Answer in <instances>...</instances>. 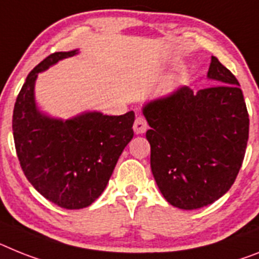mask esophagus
I'll return each mask as SVG.
<instances>
[{"mask_svg": "<svg viewBox=\"0 0 259 259\" xmlns=\"http://www.w3.org/2000/svg\"><path fill=\"white\" fill-rule=\"evenodd\" d=\"M134 133L136 134H143L147 130V122L146 119L143 118V117H137L136 121H134L133 125Z\"/></svg>", "mask_w": 259, "mask_h": 259, "instance_id": "34e87169", "label": "esophagus"}]
</instances>
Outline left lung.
<instances>
[{
  "mask_svg": "<svg viewBox=\"0 0 259 259\" xmlns=\"http://www.w3.org/2000/svg\"><path fill=\"white\" fill-rule=\"evenodd\" d=\"M213 87H188L154 97L142 106L150 129V164L163 197L180 209H199L229 191L249 138V114L234 75L210 58Z\"/></svg>",
  "mask_w": 259,
  "mask_h": 259,
  "instance_id": "left-lung-1",
  "label": "left lung"
}]
</instances>
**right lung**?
Masks as SVG:
<instances>
[{"mask_svg":"<svg viewBox=\"0 0 259 259\" xmlns=\"http://www.w3.org/2000/svg\"><path fill=\"white\" fill-rule=\"evenodd\" d=\"M79 50L55 52L29 73L13 112V136L26 178L42 196L66 209H81L105 190L119 155L132 141L136 114L85 110L52 117L36 104L38 75Z\"/></svg>","mask_w":259,"mask_h":259,"instance_id":"obj_1","label":"right lung"}]
</instances>
